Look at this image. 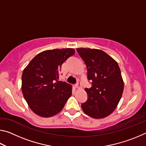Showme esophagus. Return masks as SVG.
Returning <instances> with one entry per match:
<instances>
[{
  "label": "esophagus",
  "mask_w": 146,
  "mask_h": 146,
  "mask_svg": "<svg viewBox=\"0 0 146 146\" xmlns=\"http://www.w3.org/2000/svg\"><path fill=\"white\" fill-rule=\"evenodd\" d=\"M81 87H82V84H81L80 81H78L77 83L75 84V88L80 89V88H81Z\"/></svg>",
  "instance_id": "obj_1"
}]
</instances>
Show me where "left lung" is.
Returning a JSON list of instances; mask_svg holds the SVG:
<instances>
[{
    "label": "left lung",
    "mask_w": 146,
    "mask_h": 146,
    "mask_svg": "<svg viewBox=\"0 0 146 146\" xmlns=\"http://www.w3.org/2000/svg\"><path fill=\"white\" fill-rule=\"evenodd\" d=\"M88 70V79L92 86L86 88L88 100L81 107L94 118L108 117L114 111L122 97L123 81L120 69L114 59L97 49L77 48Z\"/></svg>",
    "instance_id": "obj_1"
}]
</instances>
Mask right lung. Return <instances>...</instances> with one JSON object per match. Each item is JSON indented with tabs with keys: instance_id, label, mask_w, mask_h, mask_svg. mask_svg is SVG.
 Listing matches in <instances>:
<instances>
[{
	"instance_id": "1",
	"label": "right lung",
	"mask_w": 146,
	"mask_h": 146,
	"mask_svg": "<svg viewBox=\"0 0 146 146\" xmlns=\"http://www.w3.org/2000/svg\"><path fill=\"white\" fill-rule=\"evenodd\" d=\"M75 54L73 48L44 51L32 59L22 75V92L29 107L38 116L51 117L62 110L72 86L58 81L61 66Z\"/></svg>"
}]
</instances>
